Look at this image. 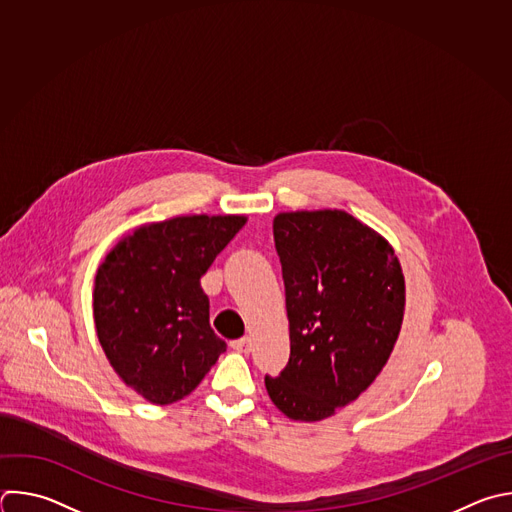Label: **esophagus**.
<instances>
[{"mask_svg":"<svg viewBox=\"0 0 512 512\" xmlns=\"http://www.w3.org/2000/svg\"><path fill=\"white\" fill-rule=\"evenodd\" d=\"M231 348L239 354H249L251 352V339L249 337H239V339H233L231 342Z\"/></svg>","mask_w":512,"mask_h":512,"instance_id":"obj_1","label":"esophagus"}]
</instances>
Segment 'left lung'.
Masks as SVG:
<instances>
[{
    "label": "left lung",
    "instance_id": "obj_1",
    "mask_svg": "<svg viewBox=\"0 0 512 512\" xmlns=\"http://www.w3.org/2000/svg\"><path fill=\"white\" fill-rule=\"evenodd\" d=\"M273 237L291 354L265 388L287 418L319 422L386 366L404 319V275L392 245L346 211L279 213Z\"/></svg>",
    "mask_w": 512,
    "mask_h": 512
}]
</instances>
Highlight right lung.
Returning a JSON list of instances; mask_svg holds the SVG:
<instances>
[{
	"label": "right lung",
	"mask_w": 512,
	"mask_h": 512,
	"mask_svg": "<svg viewBox=\"0 0 512 512\" xmlns=\"http://www.w3.org/2000/svg\"><path fill=\"white\" fill-rule=\"evenodd\" d=\"M245 223L243 215L148 223L100 263L92 293L98 342L120 380L144 400H183L227 350L211 329L201 277Z\"/></svg>",
	"instance_id": "right-lung-1"
}]
</instances>
